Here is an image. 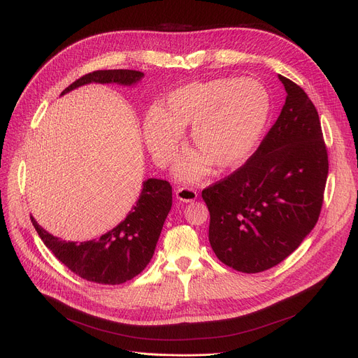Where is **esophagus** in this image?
Here are the masks:
<instances>
[{"mask_svg": "<svg viewBox=\"0 0 358 358\" xmlns=\"http://www.w3.org/2000/svg\"><path fill=\"white\" fill-rule=\"evenodd\" d=\"M176 196L180 201L192 203L197 199V192L193 189H189V187H180V189L176 190Z\"/></svg>", "mask_w": 358, "mask_h": 358, "instance_id": "obj_1", "label": "esophagus"}]
</instances>
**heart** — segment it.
Returning a JSON list of instances; mask_svg holds the SVG:
<instances>
[{
    "label": "heart",
    "mask_w": 358,
    "mask_h": 358,
    "mask_svg": "<svg viewBox=\"0 0 358 358\" xmlns=\"http://www.w3.org/2000/svg\"><path fill=\"white\" fill-rule=\"evenodd\" d=\"M271 108L267 88L254 78H215L185 84L171 91L159 108L145 119V139L159 165L171 161L192 127L199 154L180 161L177 171L187 180L206 174L212 164L227 169L254 152Z\"/></svg>",
    "instance_id": "obj_1"
}]
</instances>
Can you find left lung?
Returning a JSON list of instances; mask_svg holds the SVG:
<instances>
[{
    "mask_svg": "<svg viewBox=\"0 0 358 358\" xmlns=\"http://www.w3.org/2000/svg\"><path fill=\"white\" fill-rule=\"evenodd\" d=\"M287 92L280 116L254 155L201 192L216 257L236 271L261 273L287 258L322 209L328 152L308 94L278 75Z\"/></svg>",
    "mask_w": 358,
    "mask_h": 358,
    "instance_id": "1",
    "label": "left lung"
}]
</instances>
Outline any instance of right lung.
Returning a JSON list of instances; mask_svg holds the SVG:
<instances>
[{"instance_id":"add662e5","label":"right lung","mask_w":358,"mask_h":358,"mask_svg":"<svg viewBox=\"0 0 358 358\" xmlns=\"http://www.w3.org/2000/svg\"><path fill=\"white\" fill-rule=\"evenodd\" d=\"M143 73L134 69H104L90 72L72 83L61 96L90 83L134 85ZM173 187L165 180L149 178L126 219L99 239L85 242L62 241L46 232L30 216L45 245L72 273L99 285H122L136 277L154 255L164 222L171 210Z\"/></svg>"}]
</instances>
